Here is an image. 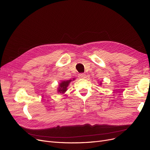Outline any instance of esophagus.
Returning a JSON list of instances; mask_svg holds the SVG:
<instances>
[{"instance_id": "1", "label": "esophagus", "mask_w": 150, "mask_h": 150, "mask_svg": "<svg viewBox=\"0 0 150 150\" xmlns=\"http://www.w3.org/2000/svg\"><path fill=\"white\" fill-rule=\"evenodd\" d=\"M79 79H85L86 75L84 74H79Z\"/></svg>"}]
</instances>
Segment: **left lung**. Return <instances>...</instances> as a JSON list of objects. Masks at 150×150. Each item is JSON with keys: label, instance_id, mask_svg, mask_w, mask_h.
<instances>
[{"label": "left lung", "instance_id": "8db88e82", "mask_svg": "<svg viewBox=\"0 0 150 150\" xmlns=\"http://www.w3.org/2000/svg\"><path fill=\"white\" fill-rule=\"evenodd\" d=\"M100 85H101V84H102V83H101V82H100Z\"/></svg>", "mask_w": 150, "mask_h": 150}]
</instances>
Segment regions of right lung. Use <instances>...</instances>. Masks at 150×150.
<instances>
[{"mask_svg": "<svg viewBox=\"0 0 150 150\" xmlns=\"http://www.w3.org/2000/svg\"><path fill=\"white\" fill-rule=\"evenodd\" d=\"M74 80H75V79H73V80H66V81H62L61 83H60L59 84V88H58L57 92L64 94L67 90V87L69 86V83L71 81H74Z\"/></svg>", "mask_w": 150, "mask_h": 150, "instance_id": "add662e5", "label": "right lung"}]
</instances>
